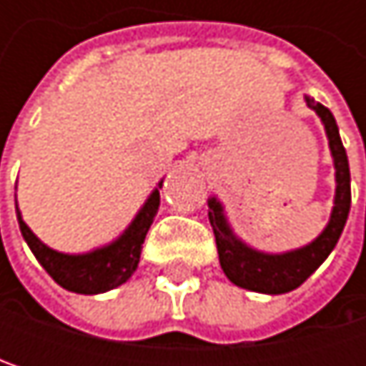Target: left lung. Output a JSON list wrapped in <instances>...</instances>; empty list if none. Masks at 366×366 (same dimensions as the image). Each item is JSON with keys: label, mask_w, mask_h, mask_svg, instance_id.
Returning a JSON list of instances; mask_svg holds the SVG:
<instances>
[{"label": "left lung", "mask_w": 366, "mask_h": 366, "mask_svg": "<svg viewBox=\"0 0 366 366\" xmlns=\"http://www.w3.org/2000/svg\"><path fill=\"white\" fill-rule=\"evenodd\" d=\"M305 102L320 116V120L325 124L330 154H332V165H335L337 186H335V205L330 212L329 224L312 244H307L303 248L282 252V254H267V252H260V250H254L252 246L244 244L233 233L222 203L216 197H209L207 199V205H209L207 216H209V224L214 229L220 267H222L224 275L239 288L262 292V295H284V292L299 288L327 260V256L337 246L341 231L345 227V220L350 214V203H352L347 154L341 144L335 116L330 114L329 108L314 102L312 97H305Z\"/></svg>", "instance_id": "8db88e82"}]
</instances>
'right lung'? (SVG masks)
I'll return each mask as SVG.
<instances>
[{"mask_svg": "<svg viewBox=\"0 0 366 366\" xmlns=\"http://www.w3.org/2000/svg\"><path fill=\"white\" fill-rule=\"evenodd\" d=\"M161 186L163 182H159V188ZM159 188L152 190L144 207L137 212V216L120 237H116L108 246L95 248L86 254H63L48 248L25 224L19 207H16V218H19L21 233L37 258V262L59 286L78 295H99L124 284L137 269L142 244L161 205Z\"/></svg>", "mask_w": 366, "mask_h": 366, "instance_id": "obj_1", "label": "right lung"}]
</instances>
